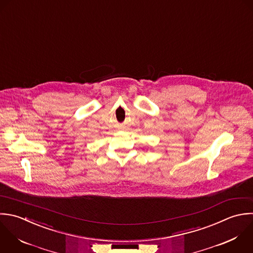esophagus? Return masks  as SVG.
I'll return each instance as SVG.
<instances>
[{
    "mask_svg": "<svg viewBox=\"0 0 253 253\" xmlns=\"http://www.w3.org/2000/svg\"><path fill=\"white\" fill-rule=\"evenodd\" d=\"M124 128H125L124 126H119V127H118V130H124Z\"/></svg>",
    "mask_w": 253,
    "mask_h": 253,
    "instance_id": "34e87169",
    "label": "esophagus"
}]
</instances>
